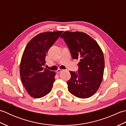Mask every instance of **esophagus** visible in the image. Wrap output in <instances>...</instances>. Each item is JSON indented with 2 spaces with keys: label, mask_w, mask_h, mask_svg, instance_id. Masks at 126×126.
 Instances as JSON below:
<instances>
[{
  "label": "esophagus",
  "mask_w": 126,
  "mask_h": 126,
  "mask_svg": "<svg viewBox=\"0 0 126 126\" xmlns=\"http://www.w3.org/2000/svg\"><path fill=\"white\" fill-rule=\"evenodd\" d=\"M62 71V69H58V70L56 71V72H57V73H61V72Z\"/></svg>",
  "instance_id": "obj_1"
}]
</instances>
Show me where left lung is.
Listing matches in <instances>:
<instances>
[{"instance_id": "left-lung-1", "label": "left lung", "mask_w": 126, "mask_h": 126, "mask_svg": "<svg viewBox=\"0 0 126 126\" xmlns=\"http://www.w3.org/2000/svg\"><path fill=\"white\" fill-rule=\"evenodd\" d=\"M65 41L73 59L79 60L77 72L70 71L68 90L71 94L81 98L95 94L102 81L104 59L97 43L87 34L81 32L65 31L61 36Z\"/></svg>"}]
</instances>
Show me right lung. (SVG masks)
I'll return each instance as SVG.
<instances>
[{
    "mask_svg": "<svg viewBox=\"0 0 126 126\" xmlns=\"http://www.w3.org/2000/svg\"><path fill=\"white\" fill-rule=\"evenodd\" d=\"M62 32L58 31L41 33L25 47L20 62V75L23 85L32 97H44L51 91L56 73L43 67L47 52Z\"/></svg>",
    "mask_w": 126,
    "mask_h": 126,
    "instance_id": "right-lung-1",
    "label": "right lung"
}]
</instances>
